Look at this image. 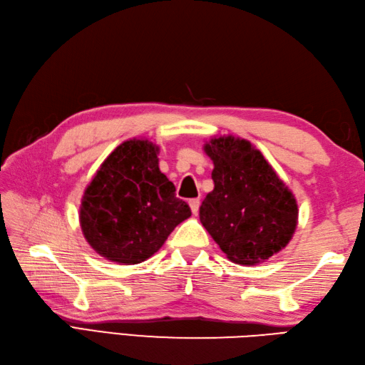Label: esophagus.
I'll return each instance as SVG.
<instances>
[{
  "instance_id": "34e87169",
  "label": "esophagus",
  "mask_w": 365,
  "mask_h": 365,
  "mask_svg": "<svg viewBox=\"0 0 365 365\" xmlns=\"http://www.w3.org/2000/svg\"><path fill=\"white\" fill-rule=\"evenodd\" d=\"M199 205H201V201H199V199H190V207H191V212L196 213L199 212Z\"/></svg>"
}]
</instances>
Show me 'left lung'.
Returning a JSON list of instances; mask_svg holds the SVG:
<instances>
[{
  "instance_id": "left-lung-1",
  "label": "left lung",
  "mask_w": 365,
  "mask_h": 365,
  "mask_svg": "<svg viewBox=\"0 0 365 365\" xmlns=\"http://www.w3.org/2000/svg\"><path fill=\"white\" fill-rule=\"evenodd\" d=\"M204 152L213 161L215 188L199 218L227 258L258 264L289 244L297 226V202L258 148L248 140L212 138Z\"/></svg>"
}]
</instances>
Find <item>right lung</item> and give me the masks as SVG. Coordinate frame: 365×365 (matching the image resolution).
Masks as SVG:
<instances>
[{
	"mask_svg": "<svg viewBox=\"0 0 365 365\" xmlns=\"http://www.w3.org/2000/svg\"><path fill=\"white\" fill-rule=\"evenodd\" d=\"M158 153L160 147L147 139L125 140L85 188L81 227L103 258L126 266L145 261L191 217L188 204L160 170Z\"/></svg>",
	"mask_w": 365,
	"mask_h": 365,
	"instance_id": "right-lung-1",
	"label": "right lung"
}]
</instances>
